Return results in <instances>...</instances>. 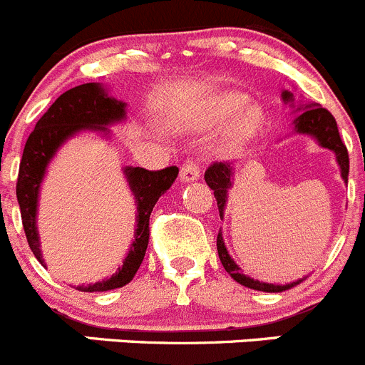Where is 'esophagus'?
Instances as JSON below:
<instances>
[{"mask_svg": "<svg viewBox=\"0 0 365 365\" xmlns=\"http://www.w3.org/2000/svg\"><path fill=\"white\" fill-rule=\"evenodd\" d=\"M200 175H202V169H200V163L196 160H187L180 169V178L183 182H194V180L200 178Z\"/></svg>", "mask_w": 365, "mask_h": 365, "instance_id": "34e87169", "label": "esophagus"}]
</instances>
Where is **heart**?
I'll use <instances>...</instances> for the list:
<instances>
[{
	"label": "heart",
	"mask_w": 365,
	"mask_h": 365,
	"mask_svg": "<svg viewBox=\"0 0 365 365\" xmlns=\"http://www.w3.org/2000/svg\"><path fill=\"white\" fill-rule=\"evenodd\" d=\"M243 104L245 97L237 93L223 95V97L214 98L212 104H210L209 110H207V120H209L210 124H221V122L227 120L230 115L236 113ZM257 120H259V113H257L254 108H247V110L240 111V113L229 122L227 129H225V148H237V145L243 144L245 140H248L252 136V133L255 131V128H257Z\"/></svg>",
	"instance_id": "heart-1"
}]
</instances>
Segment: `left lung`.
<instances>
[{
	"label": "left lung",
	"instance_id": "1",
	"mask_svg": "<svg viewBox=\"0 0 365 365\" xmlns=\"http://www.w3.org/2000/svg\"><path fill=\"white\" fill-rule=\"evenodd\" d=\"M282 98H284V101H290L292 95L288 93V91H284V93H282ZM295 129H297V133H306V135L315 136L322 148H328L331 149V151H335L336 162H339L340 171H342V178L347 182V175H349V155H347L346 144H344L342 138H340L335 117H333L326 108H321V106H313L312 108V104H309L308 110L302 111V113L297 117V120H295ZM230 178H232V165L227 162H212L209 165V169L205 171V182L207 185L214 190V198H216L217 202L220 216H223L225 203H227V192H229L230 185H232ZM216 247H217V254H220V261L221 264H223L225 270L229 272V274L232 275L240 284L247 286V288H252V290L274 292V294H277V292L288 290V288H292L294 284L301 282L297 281V282H292V284L281 286V284H267V282L254 281V279L241 274V268L234 263L232 257H230L229 252H227V248H225L221 234H217Z\"/></svg>",
	"mask_w": 365,
	"mask_h": 365
}]
</instances>
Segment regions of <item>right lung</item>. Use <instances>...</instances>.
Here are the masks:
<instances>
[{
	"label": "right lung",
	"instance_id": "add662e5",
	"mask_svg": "<svg viewBox=\"0 0 365 365\" xmlns=\"http://www.w3.org/2000/svg\"><path fill=\"white\" fill-rule=\"evenodd\" d=\"M124 102L108 97L102 86L95 83L81 84L64 91L48 108V111L37 120L36 128L30 133L23 149V158L19 163L18 194L19 210H21L23 229L30 250L43 264V255L39 248V237L36 229L37 196H39L41 180L50 158L56 155L57 148L68 136L81 129H98L106 131V125L111 122L122 120L125 115ZM125 178L136 198V236L131 245L128 257L124 259L120 270L110 279L95 282L90 286H79L81 292H108L122 288L135 277L136 270L144 261L149 243V216L158 198L165 192L178 176V167L171 165L160 171H148L144 167H125Z\"/></svg>",
	"mask_w": 365,
	"mask_h": 365
}]
</instances>
